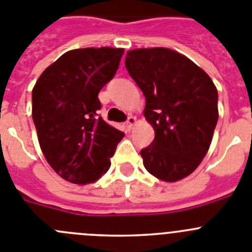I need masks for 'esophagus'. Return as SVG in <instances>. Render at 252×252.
<instances>
[{
  "instance_id": "1",
  "label": "esophagus",
  "mask_w": 252,
  "mask_h": 252,
  "mask_svg": "<svg viewBox=\"0 0 252 252\" xmlns=\"http://www.w3.org/2000/svg\"><path fill=\"white\" fill-rule=\"evenodd\" d=\"M136 124V117L133 116H128L127 121H126V126H127L128 130H131V127H132L133 125Z\"/></svg>"
}]
</instances>
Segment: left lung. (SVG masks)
I'll list each match as a JSON object with an SVG mask.
<instances>
[{
  "instance_id": "1",
  "label": "left lung",
  "mask_w": 252,
  "mask_h": 252,
  "mask_svg": "<svg viewBox=\"0 0 252 252\" xmlns=\"http://www.w3.org/2000/svg\"><path fill=\"white\" fill-rule=\"evenodd\" d=\"M125 66L146 98L144 115L155 130L152 144L141 150L145 168L166 182L189 176L206 156L218 124L215 85L170 48L131 50Z\"/></svg>"
}]
</instances>
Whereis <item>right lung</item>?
Wrapping results in <instances>:
<instances>
[{"instance_id": "obj_1", "label": "right lung", "mask_w": 252, "mask_h": 252, "mask_svg": "<svg viewBox=\"0 0 252 252\" xmlns=\"http://www.w3.org/2000/svg\"><path fill=\"white\" fill-rule=\"evenodd\" d=\"M122 55L124 48L68 51L43 71L32 90V119L41 150L66 181H97L125 136L97 114L98 92L114 78Z\"/></svg>"}]
</instances>
